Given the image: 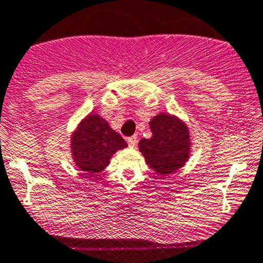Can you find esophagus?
<instances>
[{
	"label": "esophagus",
	"mask_w": 263,
	"mask_h": 263,
	"mask_svg": "<svg viewBox=\"0 0 263 263\" xmlns=\"http://www.w3.org/2000/svg\"><path fill=\"white\" fill-rule=\"evenodd\" d=\"M137 142H138V138L135 137V135H133V137H130V138H128V144H129V146H135V144H137Z\"/></svg>",
	"instance_id": "34e87169"
}]
</instances>
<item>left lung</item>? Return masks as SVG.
Masks as SVG:
<instances>
[{
  "mask_svg": "<svg viewBox=\"0 0 263 263\" xmlns=\"http://www.w3.org/2000/svg\"><path fill=\"white\" fill-rule=\"evenodd\" d=\"M152 138H143L139 151L157 174L168 176L182 168L191 153L188 126L171 114H158L149 123Z\"/></svg>",
  "mask_w": 263,
  "mask_h": 263,
  "instance_id": "8db88e82",
  "label": "left lung"
}]
</instances>
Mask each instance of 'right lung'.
Returning a JSON list of instances; mask_svg holds the SVG:
<instances>
[{
    "label": "right lung",
    "mask_w": 263,
    "mask_h": 263,
    "mask_svg": "<svg viewBox=\"0 0 263 263\" xmlns=\"http://www.w3.org/2000/svg\"><path fill=\"white\" fill-rule=\"evenodd\" d=\"M125 146L128 144L110 128L108 121L94 112L83 119L71 137L72 159L85 174L103 171L111 155Z\"/></svg>",
    "instance_id": "add662e5"
}]
</instances>
